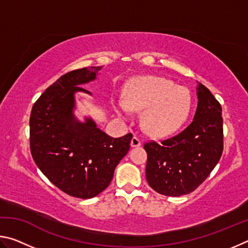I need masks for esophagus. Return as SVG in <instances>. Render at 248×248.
Listing matches in <instances>:
<instances>
[{
  "label": "esophagus",
  "instance_id": "34e87169",
  "mask_svg": "<svg viewBox=\"0 0 248 248\" xmlns=\"http://www.w3.org/2000/svg\"><path fill=\"white\" fill-rule=\"evenodd\" d=\"M140 145H141V140L138 137L134 136L131 139V146L132 148H137V146H140Z\"/></svg>",
  "mask_w": 248,
  "mask_h": 248
}]
</instances>
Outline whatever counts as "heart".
I'll list each match as a JSON object with an SVG mask.
<instances>
[{"label":"heart","mask_w":248,"mask_h":248,"mask_svg":"<svg viewBox=\"0 0 248 248\" xmlns=\"http://www.w3.org/2000/svg\"><path fill=\"white\" fill-rule=\"evenodd\" d=\"M124 97L114 100L117 114L128 118L132 109L144 110L141 125L154 137H165L177 131L187 120L191 108L188 90L159 77L137 78L125 89Z\"/></svg>","instance_id":"obj_1"}]
</instances>
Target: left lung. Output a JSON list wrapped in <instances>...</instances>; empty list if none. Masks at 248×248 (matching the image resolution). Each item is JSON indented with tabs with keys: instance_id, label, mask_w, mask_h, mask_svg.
I'll return each instance as SVG.
<instances>
[{
	"instance_id": "1",
	"label": "left lung",
	"mask_w": 248,
	"mask_h": 248,
	"mask_svg": "<svg viewBox=\"0 0 248 248\" xmlns=\"http://www.w3.org/2000/svg\"><path fill=\"white\" fill-rule=\"evenodd\" d=\"M198 106L192 123L170 139L148 142L145 175L150 187L164 196L190 194L204 182L223 151V119L220 103L198 83Z\"/></svg>"
}]
</instances>
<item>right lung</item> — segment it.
I'll return each mask as SVG.
<instances>
[{
	"mask_svg": "<svg viewBox=\"0 0 248 248\" xmlns=\"http://www.w3.org/2000/svg\"><path fill=\"white\" fill-rule=\"evenodd\" d=\"M102 68L62 75L33 104L29 119L36 165L54 186L75 198L90 199L106 189L132 139L131 133L109 137L92 118L82 123L74 115V94H91L79 85L96 79Z\"/></svg>",
	"mask_w": 248,
	"mask_h": 248,
	"instance_id": "add662e5",
	"label": "right lung"
}]
</instances>
